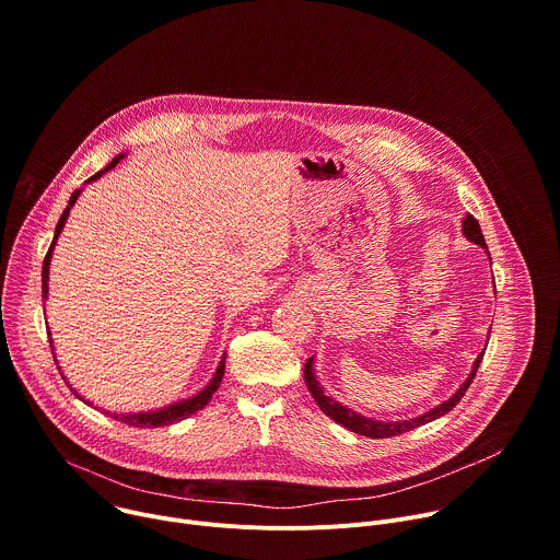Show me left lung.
Here are the masks:
<instances>
[{"mask_svg": "<svg viewBox=\"0 0 560 560\" xmlns=\"http://www.w3.org/2000/svg\"><path fill=\"white\" fill-rule=\"evenodd\" d=\"M463 234L469 238L471 244L481 246V248L488 253V246H486V238H483L481 225H478V221H476L471 214H465V219H463ZM488 257H490V253H488ZM490 264H492V257H490ZM494 288H497V285H494ZM486 348H488V346H486ZM486 348H483V352H478L476 361L471 363V370H469L467 378L458 385V389L447 398V401L434 406L430 412H423V415H419V417H415V419H406V421H376V419L363 417V415L350 410L348 406L339 404L337 398H332V396L324 389V385L316 381L314 357L307 359L305 370H303V376H305V385H307V389H310V394H312V398H314V404H316L318 408H322V412H326V417H330L335 423L348 428V430L354 432V434L368 436V439H389V436H396V434L410 432V430H415V428H419V425H425V423H430V421H434V419H439V417H445V415L460 401L465 389L469 387V383H471V378H474L478 365H481V361H483Z\"/></svg>", "mask_w": 560, "mask_h": 560, "instance_id": "8db88e82", "label": "left lung"}]
</instances>
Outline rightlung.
Returning <instances> with one entry per match:
<instances>
[{
    "label": "right lung",
    "instance_id": "1",
    "mask_svg": "<svg viewBox=\"0 0 560 560\" xmlns=\"http://www.w3.org/2000/svg\"><path fill=\"white\" fill-rule=\"evenodd\" d=\"M126 154L124 152H119L113 162L104 168V171H100V173H95L91 179H86L84 184H93V182H97L104 173H108L110 168H115L121 159H124ZM79 195H82V188L79 190H74L72 195H70V199H68V206H66V210L61 212V217H59V221H57V228H55V236H52V244H50V248H48V253H46V259H44V266H42V299H48V270H50V259H52V250H55V244H57V238H59V234H61V230H63V225H66V219H68V214H70V208L74 206V201L79 199ZM48 335H50V330H48ZM52 343V341H50ZM52 348V346H50ZM55 350V348H52ZM52 357H55V352H52ZM57 361V359H55ZM59 368V365H57ZM223 372H225V357L219 361V365H217V370H214V374H212V378H210V383L206 385V387H201L197 394H192V396H188V398H182V401H175V404H171V406H164V408H159V410H148V412H108L115 421H119V423H126V425H132V428H162V425H173V423H179V421H184V419H188V417H192L195 412H199L201 408H206L208 406V401L212 398V394L217 392V387L221 385V378H223ZM61 378L66 381V385L70 387V383H68V378L63 376V372H61ZM72 389V387H70ZM72 394L77 396V398H82V401L86 404V406H93L91 401H86L84 396H79L77 394V389H72ZM97 410V408H95Z\"/></svg>",
    "mask_w": 560,
    "mask_h": 560
}]
</instances>
